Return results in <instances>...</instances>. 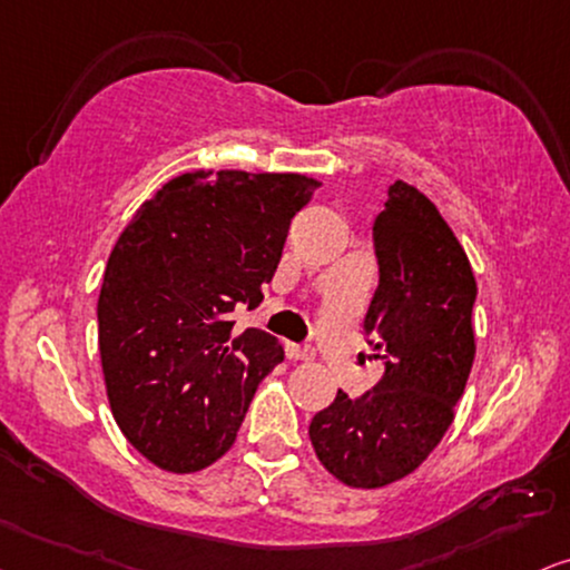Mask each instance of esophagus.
Wrapping results in <instances>:
<instances>
[{
  "label": "esophagus",
  "instance_id": "esophagus-1",
  "mask_svg": "<svg viewBox=\"0 0 570 570\" xmlns=\"http://www.w3.org/2000/svg\"><path fill=\"white\" fill-rule=\"evenodd\" d=\"M286 357L289 360H313L315 350L307 347V344H286Z\"/></svg>",
  "mask_w": 570,
  "mask_h": 570
}]
</instances>
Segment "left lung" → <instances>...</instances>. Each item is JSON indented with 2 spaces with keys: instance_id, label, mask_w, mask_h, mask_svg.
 <instances>
[{
  "instance_id": "left-lung-1",
  "label": "left lung",
  "mask_w": 570,
  "mask_h": 570,
  "mask_svg": "<svg viewBox=\"0 0 570 570\" xmlns=\"http://www.w3.org/2000/svg\"><path fill=\"white\" fill-rule=\"evenodd\" d=\"M373 244L379 289L363 331L384 376L360 400L338 389L309 421L321 465L355 489L394 484L436 450L476 357V278L434 202L394 181L373 223Z\"/></svg>"
}]
</instances>
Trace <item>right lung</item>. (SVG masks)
<instances>
[{
    "instance_id": "1",
    "label": "right lung",
    "mask_w": 570,
    "mask_h": 570,
    "mask_svg": "<svg viewBox=\"0 0 570 570\" xmlns=\"http://www.w3.org/2000/svg\"><path fill=\"white\" fill-rule=\"evenodd\" d=\"M321 181L302 173L191 170L120 234L99 292V357L124 436L149 463L197 473L232 450L261 381L284 360L257 307L289 223Z\"/></svg>"
}]
</instances>
